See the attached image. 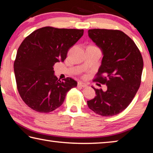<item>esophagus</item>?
<instances>
[{
	"label": "esophagus",
	"mask_w": 153,
	"mask_h": 153,
	"mask_svg": "<svg viewBox=\"0 0 153 153\" xmlns=\"http://www.w3.org/2000/svg\"><path fill=\"white\" fill-rule=\"evenodd\" d=\"M77 86L78 87H82V88H85L87 86V84H85L84 82H78V84H77Z\"/></svg>",
	"instance_id": "1"
}]
</instances>
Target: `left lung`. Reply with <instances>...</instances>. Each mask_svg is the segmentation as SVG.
I'll return each instance as SVG.
<instances>
[{
  "mask_svg": "<svg viewBox=\"0 0 153 153\" xmlns=\"http://www.w3.org/2000/svg\"><path fill=\"white\" fill-rule=\"evenodd\" d=\"M88 32L103 55L94 82L107 85L106 91L92 87L97 96L88 100V106L104 117L117 115L128 107L140 86L142 55L134 41L120 30L92 29Z\"/></svg>",
  "mask_w": 153,
  "mask_h": 153,
  "instance_id": "1",
  "label": "left lung"
}]
</instances>
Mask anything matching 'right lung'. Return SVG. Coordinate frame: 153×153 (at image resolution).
Returning <instances> with one entry per match:
<instances>
[{
  "label": "right lung",
  "instance_id": "right-lung-1",
  "mask_svg": "<svg viewBox=\"0 0 153 153\" xmlns=\"http://www.w3.org/2000/svg\"><path fill=\"white\" fill-rule=\"evenodd\" d=\"M83 34L84 30L44 27L21 44L14 62L15 79L21 98L32 109L40 113L55 110L67 92L77 86L71 77L58 79L53 66L64 61L69 49Z\"/></svg>",
  "mask_w": 153,
  "mask_h": 153
}]
</instances>
